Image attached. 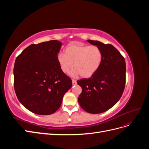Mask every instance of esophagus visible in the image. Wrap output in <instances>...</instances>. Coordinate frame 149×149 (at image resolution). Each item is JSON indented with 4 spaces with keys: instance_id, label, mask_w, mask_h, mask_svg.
Returning a JSON list of instances; mask_svg holds the SVG:
<instances>
[{
    "instance_id": "obj_1",
    "label": "esophagus",
    "mask_w": 149,
    "mask_h": 149,
    "mask_svg": "<svg viewBox=\"0 0 149 149\" xmlns=\"http://www.w3.org/2000/svg\"><path fill=\"white\" fill-rule=\"evenodd\" d=\"M72 83H73V85L76 84V81L75 79H72Z\"/></svg>"
}]
</instances>
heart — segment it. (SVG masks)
I'll return each mask as SVG.
<instances>
[{"label": "heart", "mask_w": 149, "mask_h": 149, "mask_svg": "<svg viewBox=\"0 0 149 149\" xmlns=\"http://www.w3.org/2000/svg\"><path fill=\"white\" fill-rule=\"evenodd\" d=\"M103 60V53L96 45L71 44L65 49L64 53H59L57 61L61 71L68 73L73 68L71 75L80 74L83 78H89L100 69Z\"/></svg>", "instance_id": "heart-1"}]
</instances>
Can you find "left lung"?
Here are the masks:
<instances>
[{
    "instance_id": "8db88e82",
    "label": "left lung",
    "mask_w": 149,
    "mask_h": 149,
    "mask_svg": "<svg viewBox=\"0 0 149 149\" xmlns=\"http://www.w3.org/2000/svg\"><path fill=\"white\" fill-rule=\"evenodd\" d=\"M87 41L101 48L103 60L95 74L77 81L82 88L78 102L87 112L100 114L113 107L123 95L125 84V61L112 45L91 40Z\"/></svg>"
}]
</instances>
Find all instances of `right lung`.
I'll return each instance as SVG.
<instances>
[{
	"label": "right lung",
	"instance_id": "add662e5",
	"mask_svg": "<svg viewBox=\"0 0 149 149\" xmlns=\"http://www.w3.org/2000/svg\"><path fill=\"white\" fill-rule=\"evenodd\" d=\"M58 40L31 44L16 58L13 86L18 100L33 113L49 115L61 106L72 81L60 68Z\"/></svg>",
	"mask_w": 149,
	"mask_h": 149
}]
</instances>
